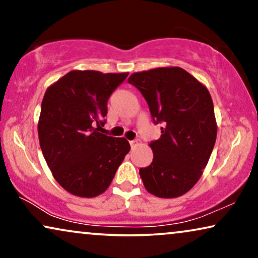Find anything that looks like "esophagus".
Here are the masks:
<instances>
[{
  "instance_id": "obj_1",
  "label": "esophagus",
  "mask_w": 258,
  "mask_h": 258,
  "mask_svg": "<svg viewBox=\"0 0 258 258\" xmlns=\"http://www.w3.org/2000/svg\"><path fill=\"white\" fill-rule=\"evenodd\" d=\"M142 142H141V140H134V141H130V147L132 148H136L137 146H141Z\"/></svg>"
}]
</instances>
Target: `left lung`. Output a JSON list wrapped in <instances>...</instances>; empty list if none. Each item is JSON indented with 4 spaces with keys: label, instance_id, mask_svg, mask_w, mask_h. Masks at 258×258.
Wrapping results in <instances>:
<instances>
[{
    "label": "left lung",
    "instance_id": "1",
    "mask_svg": "<svg viewBox=\"0 0 258 258\" xmlns=\"http://www.w3.org/2000/svg\"><path fill=\"white\" fill-rule=\"evenodd\" d=\"M128 82L146 98L161 137L149 146L154 158L140 176L161 199L184 195L203 174L214 149L217 124L209 90L179 67L134 73Z\"/></svg>",
    "mask_w": 258,
    "mask_h": 258
}]
</instances>
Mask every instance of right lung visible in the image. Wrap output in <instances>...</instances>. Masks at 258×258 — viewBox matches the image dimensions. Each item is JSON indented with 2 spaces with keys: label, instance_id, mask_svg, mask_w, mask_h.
Returning <instances> with one entry per match:
<instances>
[{
  "label": "right lung",
  "instance_id": "obj_1",
  "mask_svg": "<svg viewBox=\"0 0 258 258\" xmlns=\"http://www.w3.org/2000/svg\"><path fill=\"white\" fill-rule=\"evenodd\" d=\"M128 74L72 70L45 91L40 146L54 178L72 195L91 199L103 194L129 153L124 137L98 133L109 96Z\"/></svg>",
  "mask_w": 258,
  "mask_h": 258
}]
</instances>
